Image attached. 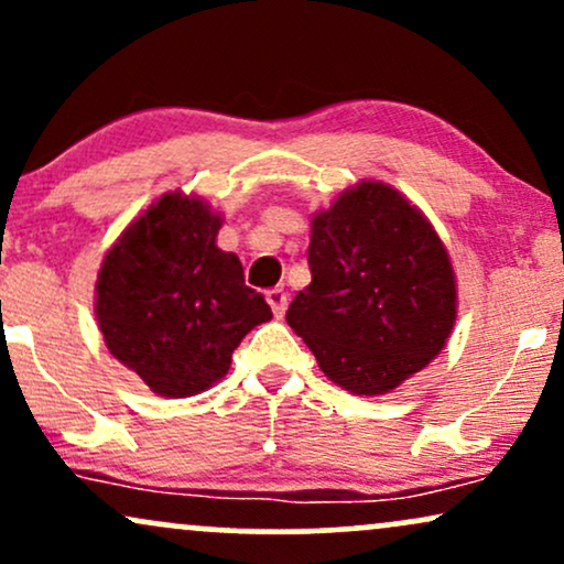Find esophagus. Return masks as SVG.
Returning <instances> with one entry per match:
<instances>
[{
  "instance_id": "obj_1",
  "label": "esophagus",
  "mask_w": 564,
  "mask_h": 564,
  "mask_svg": "<svg viewBox=\"0 0 564 564\" xmlns=\"http://www.w3.org/2000/svg\"><path fill=\"white\" fill-rule=\"evenodd\" d=\"M264 300H268L270 307H273L275 315H283L286 313V304H289V294L283 289H270L268 294H264Z\"/></svg>"
}]
</instances>
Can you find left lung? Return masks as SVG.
<instances>
[{
	"label": "left lung",
	"mask_w": 564,
	"mask_h": 564,
	"mask_svg": "<svg viewBox=\"0 0 564 564\" xmlns=\"http://www.w3.org/2000/svg\"><path fill=\"white\" fill-rule=\"evenodd\" d=\"M307 264L313 281L286 323L347 392H390L445 347L456 321L448 251L394 187L360 183L315 215Z\"/></svg>",
	"instance_id": "1"
}]
</instances>
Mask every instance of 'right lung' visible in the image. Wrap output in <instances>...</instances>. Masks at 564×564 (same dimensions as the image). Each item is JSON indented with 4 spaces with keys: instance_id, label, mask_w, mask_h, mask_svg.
<instances>
[{
    "instance_id": "1",
    "label": "right lung",
    "mask_w": 564,
    "mask_h": 564,
    "mask_svg": "<svg viewBox=\"0 0 564 564\" xmlns=\"http://www.w3.org/2000/svg\"><path fill=\"white\" fill-rule=\"evenodd\" d=\"M219 215L166 193L121 232L97 275L95 313L116 360L164 398H191L223 379L232 349L273 318L217 246Z\"/></svg>"
}]
</instances>
